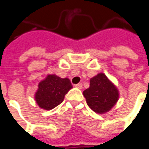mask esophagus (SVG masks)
Wrapping results in <instances>:
<instances>
[{"label":"esophagus","mask_w":149,"mask_h":149,"mask_svg":"<svg viewBox=\"0 0 149 149\" xmlns=\"http://www.w3.org/2000/svg\"><path fill=\"white\" fill-rule=\"evenodd\" d=\"M75 87L78 89H82L83 86H82V84H77V85H75Z\"/></svg>","instance_id":"34e87169"}]
</instances>
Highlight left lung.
<instances>
[{
  "instance_id": "left-lung-1",
  "label": "left lung",
  "mask_w": 149,
  "mask_h": 149,
  "mask_svg": "<svg viewBox=\"0 0 149 149\" xmlns=\"http://www.w3.org/2000/svg\"><path fill=\"white\" fill-rule=\"evenodd\" d=\"M87 105L98 114L111 110L119 99L116 86L104 73H99L90 79V87L83 91Z\"/></svg>"
}]
</instances>
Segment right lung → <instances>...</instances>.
I'll list each match as a JSON object with an SVG mask.
<instances>
[{"mask_svg": "<svg viewBox=\"0 0 149 149\" xmlns=\"http://www.w3.org/2000/svg\"><path fill=\"white\" fill-rule=\"evenodd\" d=\"M73 88L68 78H60L56 74H48L38 84L34 98L38 107L52 110L63 102L64 95Z\"/></svg>", "mask_w": 149, "mask_h": 149, "instance_id": "obj_1", "label": "right lung"}]
</instances>
